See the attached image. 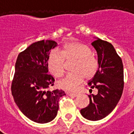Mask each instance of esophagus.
Wrapping results in <instances>:
<instances>
[{
  "label": "esophagus",
  "instance_id": "esophagus-1",
  "mask_svg": "<svg viewBox=\"0 0 134 134\" xmlns=\"http://www.w3.org/2000/svg\"><path fill=\"white\" fill-rule=\"evenodd\" d=\"M67 95L70 97H73V98H75V97H77V96H78V94H77V93H67Z\"/></svg>",
  "mask_w": 134,
  "mask_h": 134
}]
</instances>
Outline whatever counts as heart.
<instances>
[{
	"label": "heart",
	"mask_w": 134,
	"mask_h": 134,
	"mask_svg": "<svg viewBox=\"0 0 134 134\" xmlns=\"http://www.w3.org/2000/svg\"><path fill=\"white\" fill-rule=\"evenodd\" d=\"M65 59H76L73 72L69 73L58 81L59 87L67 91H75L84 80L95 76L98 70V59L93 55L88 45L80 42H70L64 45L60 52L53 49L47 57V67L54 75L60 77L64 72Z\"/></svg>",
	"instance_id": "b5f03b06"
}]
</instances>
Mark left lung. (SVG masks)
Wrapping results in <instances>:
<instances>
[{"instance_id": "obj_1", "label": "left lung", "mask_w": 134, "mask_h": 134, "mask_svg": "<svg viewBox=\"0 0 134 134\" xmlns=\"http://www.w3.org/2000/svg\"><path fill=\"white\" fill-rule=\"evenodd\" d=\"M98 54V70L88 82L98 90L97 95H89L90 103L80 110L81 115L90 121L101 120L109 115L117 105L124 90V66L112 44L96 38L92 43Z\"/></svg>"}]
</instances>
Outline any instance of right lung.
Segmentation results:
<instances>
[{"instance_id":"1","label":"right lung","mask_w":134,"mask_h":134,"mask_svg":"<svg viewBox=\"0 0 134 134\" xmlns=\"http://www.w3.org/2000/svg\"><path fill=\"white\" fill-rule=\"evenodd\" d=\"M57 46L52 40L36 41L20 53L16 59L12 96L22 113L38 124H46L55 118L59 100L65 96L62 90H49L54 79L48 74L47 57Z\"/></svg>"}]
</instances>
